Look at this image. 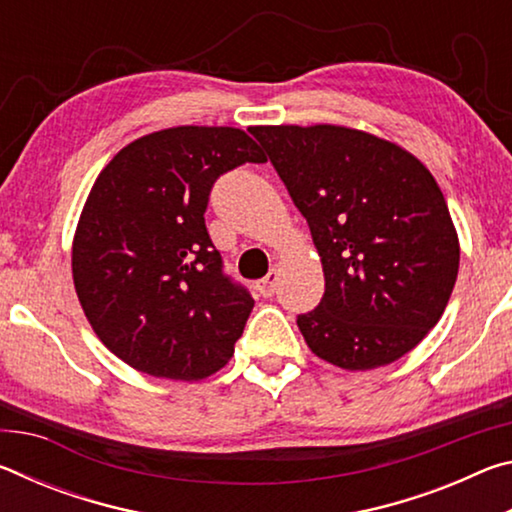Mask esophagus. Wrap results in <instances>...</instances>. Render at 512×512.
Returning <instances> with one entry per match:
<instances>
[{
  "label": "esophagus",
  "instance_id": "1",
  "mask_svg": "<svg viewBox=\"0 0 512 512\" xmlns=\"http://www.w3.org/2000/svg\"><path fill=\"white\" fill-rule=\"evenodd\" d=\"M277 280H280V271H277V268H271V271H268V275L262 277V280H257V284H255V289L259 291V296L271 298L273 293H275V289H277Z\"/></svg>",
  "mask_w": 512,
  "mask_h": 512
}]
</instances>
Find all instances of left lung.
<instances>
[{
    "label": "left lung",
    "instance_id": "8db88e82",
    "mask_svg": "<svg viewBox=\"0 0 512 512\" xmlns=\"http://www.w3.org/2000/svg\"><path fill=\"white\" fill-rule=\"evenodd\" d=\"M305 216L325 296L298 327L309 350L343 370L411 352L443 316L461 246L431 171L359 128L253 126Z\"/></svg>",
    "mask_w": 512,
    "mask_h": 512
}]
</instances>
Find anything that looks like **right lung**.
Here are the masks:
<instances>
[{
    "instance_id": "add662e5",
    "label": "right lung",
    "mask_w": 512,
    "mask_h": 512,
    "mask_svg": "<svg viewBox=\"0 0 512 512\" xmlns=\"http://www.w3.org/2000/svg\"><path fill=\"white\" fill-rule=\"evenodd\" d=\"M266 162L232 126H173L126 144L94 180L72 241L83 314L106 348L144 375L219 372L255 300L221 271L205 228L221 173Z\"/></svg>"
}]
</instances>
